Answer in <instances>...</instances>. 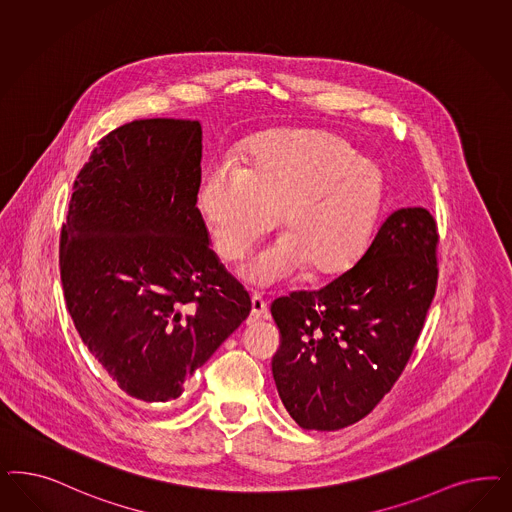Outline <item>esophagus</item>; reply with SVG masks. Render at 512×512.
Returning a JSON list of instances; mask_svg holds the SVG:
<instances>
[{
    "mask_svg": "<svg viewBox=\"0 0 512 512\" xmlns=\"http://www.w3.org/2000/svg\"><path fill=\"white\" fill-rule=\"evenodd\" d=\"M262 318H267V303H265L264 297L254 294L252 296V311H250V316H248V324H252L256 320H262Z\"/></svg>",
    "mask_w": 512,
    "mask_h": 512,
    "instance_id": "obj_1",
    "label": "esophagus"
}]
</instances>
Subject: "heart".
<instances>
[{"label": "heart", "instance_id": "b5f03b06", "mask_svg": "<svg viewBox=\"0 0 512 512\" xmlns=\"http://www.w3.org/2000/svg\"><path fill=\"white\" fill-rule=\"evenodd\" d=\"M382 198L379 165L331 133L301 130L252 141L241 167L216 162L198 186L199 211L224 260L243 256L277 215L284 235L241 267L258 286L305 265L320 275L345 271L367 247Z\"/></svg>", "mask_w": 512, "mask_h": 512}]
</instances>
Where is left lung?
Here are the masks:
<instances>
[{
  "mask_svg": "<svg viewBox=\"0 0 512 512\" xmlns=\"http://www.w3.org/2000/svg\"><path fill=\"white\" fill-rule=\"evenodd\" d=\"M437 241L429 211L399 209L354 267L271 303L281 331L273 379L297 426L347 428L392 390L435 296Z\"/></svg>",
  "mask_w": 512,
  "mask_h": 512,
  "instance_id": "1",
  "label": "left lung"
}]
</instances>
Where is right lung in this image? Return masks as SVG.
<instances>
[{
	"instance_id": "obj_1",
	"label": "right lung",
	"mask_w": 512,
	"mask_h": 512,
	"mask_svg": "<svg viewBox=\"0 0 512 512\" xmlns=\"http://www.w3.org/2000/svg\"><path fill=\"white\" fill-rule=\"evenodd\" d=\"M201 124L145 118L105 135L60 239L67 311L126 396L167 403L250 313L199 213Z\"/></svg>"
}]
</instances>
